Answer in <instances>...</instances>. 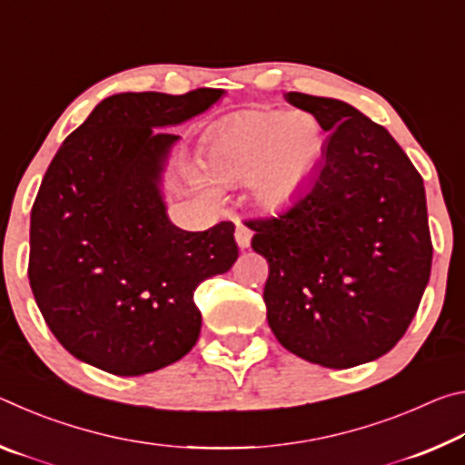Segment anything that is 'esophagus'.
<instances>
[{
  "mask_svg": "<svg viewBox=\"0 0 465 465\" xmlns=\"http://www.w3.org/2000/svg\"><path fill=\"white\" fill-rule=\"evenodd\" d=\"M252 240V230L240 222H235V242H238L240 248H248Z\"/></svg>",
  "mask_w": 465,
  "mask_h": 465,
  "instance_id": "1",
  "label": "esophagus"
}]
</instances>
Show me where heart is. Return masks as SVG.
<instances>
[{
	"mask_svg": "<svg viewBox=\"0 0 465 465\" xmlns=\"http://www.w3.org/2000/svg\"><path fill=\"white\" fill-rule=\"evenodd\" d=\"M320 153L322 129L312 114L240 110L211 131L204 166L219 184L250 178L256 203L274 209L293 199Z\"/></svg>",
	"mask_w": 465,
	"mask_h": 465,
	"instance_id": "heart-1",
	"label": "heart"
}]
</instances>
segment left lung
Listing matches in <instances>:
<instances>
[{"label": "left lung", "mask_w": 465, "mask_h": 465, "mask_svg": "<svg viewBox=\"0 0 465 465\" xmlns=\"http://www.w3.org/2000/svg\"><path fill=\"white\" fill-rule=\"evenodd\" d=\"M328 131L324 157L285 211L250 219L269 262L266 320L310 363L349 369L391 351L430 277L419 170L381 124L334 98L289 92Z\"/></svg>", "instance_id": "1"}]
</instances>
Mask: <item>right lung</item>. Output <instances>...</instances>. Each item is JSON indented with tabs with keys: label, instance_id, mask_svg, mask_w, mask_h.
<instances>
[{
	"label": "right lung",
	"instance_id": "obj_1",
	"mask_svg": "<svg viewBox=\"0 0 465 465\" xmlns=\"http://www.w3.org/2000/svg\"><path fill=\"white\" fill-rule=\"evenodd\" d=\"M222 90L114 94L69 135L30 213L28 279L75 359L114 375L176 363L199 341L194 289L238 261L235 225H172L157 180L178 135Z\"/></svg>",
	"mask_w": 465,
	"mask_h": 465
}]
</instances>
